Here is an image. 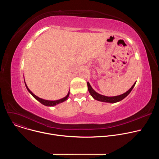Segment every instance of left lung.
<instances>
[{"label": "left lung", "mask_w": 159, "mask_h": 159, "mask_svg": "<svg viewBox=\"0 0 159 159\" xmlns=\"http://www.w3.org/2000/svg\"><path fill=\"white\" fill-rule=\"evenodd\" d=\"M136 82H134V84L132 85V87L128 90V91H126L124 94L119 95V96H112V97H108V96H103V95H101V94L96 93L88 82H87V87H88V90H89L90 94L91 95V96L94 99H96L97 101H101V102H104L115 103V102H119V101L123 100V99H125L131 93L132 89H133V87L135 85Z\"/></svg>", "instance_id": "obj_1"}]
</instances>
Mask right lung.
<instances>
[{"label":"right lung","mask_w":159,"mask_h":159,"mask_svg":"<svg viewBox=\"0 0 159 159\" xmlns=\"http://www.w3.org/2000/svg\"><path fill=\"white\" fill-rule=\"evenodd\" d=\"M25 85H26V87L27 90H28V92H29L37 101H39V102H41L42 104H43V105H44V106H55V105H57V104H58L61 103V102H64V101H66V100L68 99V98H69V94H70V92H69V93L67 94V95H66L65 97L63 98L62 99H58V100H56V101L45 100V99H41V98H39V97H38V96H36V95H34V94L31 91V90L29 89V88L28 87V86H27V85H26V84L25 82Z\"/></svg>","instance_id":"right-lung-1"}]
</instances>
